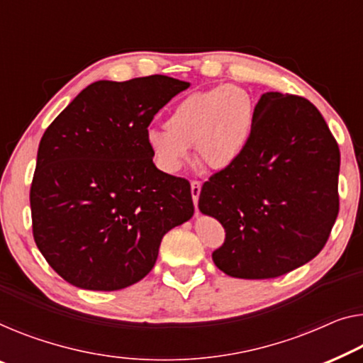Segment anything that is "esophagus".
Masks as SVG:
<instances>
[{
    "mask_svg": "<svg viewBox=\"0 0 363 363\" xmlns=\"http://www.w3.org/2000/svg\"><path fill=\"white\" fill-rule=\"evenodd\" d=\"M200 191H202V182L192 181L191 182V194H192V200H194V203H196V207H197V202H199Z\"/></svg>",
    "mask_w": 363,
    "mask_h": 363,
    "instance_id": "1",
    "label": "esophagus"
}]
</instances>
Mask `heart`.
<instances>
[{
	"label": "heart",
	"instance_id": "obj_1",
	"mask_svg": "<svg viewBox=\"0 0 363 363\" xmlns=\"http://www.w3.org/2000/svg\"><path fill=\"white\" fill-rule=\"evenodd\" d=\"M254 101L235 84L197 91L177 102L166 118V128H151L147 145L161 169L177 172L196 145L200 163L210 169L235 164L250 145Z\"/></svg>",
	"mask_w": 363,
	"mask_h": 363
}]
</instances>
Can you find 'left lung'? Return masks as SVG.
<instances>
[{
    "mask_svg": "<svg viewBox=\"0 0 363 363\" xmlns=\"http://www.w3.org/2000/svg\"><path fill=\"white\" fill-rule=\"evenodd\" d=\"M340 153L305 97L266 93L250 145L203 184L199 208L223 225L215 266L236 279H275L310 262L339 213Z\"/></svg>",
    "mask_w": 363,
    "mask_h": 363,
    "instance_id": "obj_1",
    "label": "left lung"
}]
</instances>
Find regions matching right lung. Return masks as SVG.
<instances>
[{"mask_svg":"<svg viewBox=\"0 0 363 363\" xmlns=\"http://www.w3.org/2000/svg\"><path fill=\"white\" fill-rule=\"evenodd\" d=\"M189 86L163 74L96 81L45 130L32 233L68 284L112 291L140 282L163 236L192 218L191 184L160 171L147 145L153 117Z\"/></svg>","mask_w":363,"mask_h":363,"instance_id":"1","label":"right lung"}]
</instances>
